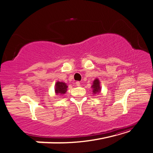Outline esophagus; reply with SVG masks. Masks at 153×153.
<instances>
[{"label": "esophagus", "instance_id": "obj_1", "mask_svg": "<svg viewBox=\"0 0 153 153\" xmlns=\"http://www.w3.org/2000/svg\"><path fill=\"white\" fill-rule=\"evenodd\" d=\"M76 84L77 86H80V82H76Z\"/></svg>", "mask_w": 153, "mask_h": 153}]
</instances>
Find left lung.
Here are the masks:
<instances>
[{
  "mask_svg": "<svg viewBox=\"0 0 153 153\" xmlns=\"http://www.w3.org/2000/svg\"><path fill=\"white\" fill-rule=\"evenodd\" d=\"M91 89L93 91V94H99L101 92V88L100 85V81L98 78H95L94 82H93V84L91 85Z\"/></svg>",
  "mask_w": 153,
  "mask_h": 153,
  "instance_id": "1",
  "label": "left lung"
}]
</instances>
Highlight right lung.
I'll use <instances>...</instances> for the list:
<instances>
[{
    "instance_id": "obj_1",
    "label": "right lung",
    "mask_w": 153,
    "mask_h": 153,
    "mask_svg": "<svg viewBox=\"0 0 153 153\" xmlns=\"http://www.w3.org/2000/svg\"><path fill=\"white\" fill-rule=\"evenodd\" d=\"M67 83L62 82H57L55 84V94L56 95H64L67 91Z\"/></svg>"
}]
</instances>
